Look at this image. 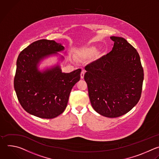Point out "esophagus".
Returning <instances> with one entry per match:
<instances>
[{
  "label": "esophagus",
  "instance_id": "obj_1",
  "mask_svg": "<svg viewBox=\"0 0 159 159\" xmlns=\"http://www.w3.org/2000/svg\"><path fill=\"white\" fill-rule=\"evenodd\" d=\"M84 73L85 72L84 71H82L81 73V79H83L84 78Z\"/></svg>",
  "mask_w": 159,
  "mask_h": 159
}]
</instances>
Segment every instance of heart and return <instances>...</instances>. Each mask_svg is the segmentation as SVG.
Wrapping results in <instances>:
<instances>
[{
    "label": "heart",
    "instance_id": "heart-1",
    "mask_svg": "<svg viewBox=\"0 0 159 159\" xmlns=\"http://www.w3.org/2000/svg\"><path fill=\"white\" fill-rule=\"evenodd\" d=\"M97 47L96 46H91L82 51V54L84 56L89 57L94 55L97 51Z\"/></svg>",
    "mask_w": 159,
    "mask_h": 159
}]
</instances>
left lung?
<instances>
[{
	"label": "left lung",
	"instance_id": "left-lung-1",
	"mask_svg": "<svg viewBox=\"0 0 159 159\" xmlns=\"http://www.w3.org/2000/svg\"><path fill=\"white\" fill-rule=\"evenodd\" d=\"M112 50L85 66L84 78L93 109L102 116L116 118L139 102L143 70L137 50L121 37L111 36Z\"/></svg>",
	"mask_w": 159,
	"mask_h": 159
}]
</instances>
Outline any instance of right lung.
Here are the masks:
<instances>
[{
	"instance_id": "obj_1",
	"label": "right lung",
	"mask_w": 159,
	"mask_h": 159,
	"mask_svg": "<svg viewBox=\"0 0 159 159\" xmlns=\"http://www.w3.org/2000/svg\"><path fill=\"white\" fill-rule=\"evenodd\" d=\"M65 50L61 43L41 39L22 50L16 62L14 89L22 108L29 114L41 118H54L66 109L70 92L80 81L81 69L62 73L57 64L39 70L40 62Z\"/></svg>"
}]
</instances>
